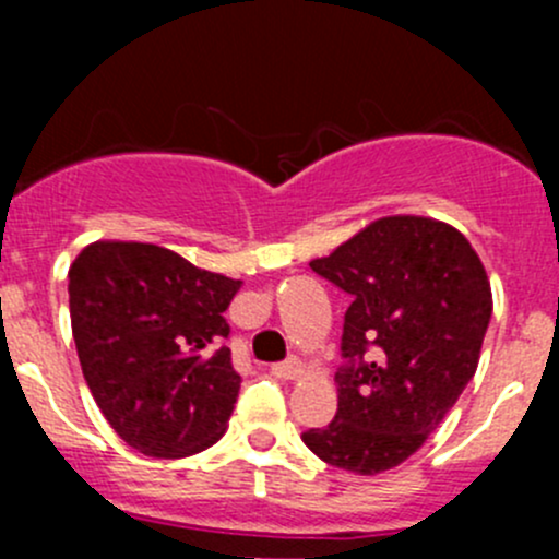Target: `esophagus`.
<instances>
[{
  "mask_svg": "<svg viewBox=\"0 0 559 559\" xmlns=\"http://www.w3.org/2000/svg\"><path fill=\"white\" fill-rule=\"evenodd\" d=\"M273 376L275 379H284V381H292V379H297V376L302 373V365H300V359H286V362H278V365H273Z\"/></svg>",
  "mask_w": 559,
  "mask_h": 559,
  "instance_id": "1",
  "label": "esophagus"
}]
</instances>
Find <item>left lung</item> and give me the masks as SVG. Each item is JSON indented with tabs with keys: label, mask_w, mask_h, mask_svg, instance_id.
<instances>
[{
	"label": "left lung",
	"mask_w": 559,
	"mask_h": 559,
	"mask_svg": "<svg viewBox=\"0 0 559 559\" xmlns=\"http://www.w3.org/2000/svg\"><path fill=\"white\" fill-rule=\"evenodd\" d=\"M311 270L352 306L337 414L302 441L326 465L376 476L427 441L476 373L492 316L487 270L465 235L425 216L379 218Z\"/></svg>",
	"instance_id": "left-lung-1"
}]
</instances>
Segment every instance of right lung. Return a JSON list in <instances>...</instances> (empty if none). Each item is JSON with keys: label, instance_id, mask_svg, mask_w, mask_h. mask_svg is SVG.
Segmentation results:
<instances>
[{"label": "right lung", "instance_id": "1", "mask_svg": "<svg viewBox=\"0 0 559 559\" xmlns=\"http://www.w3.org/2000/svg\"><path fill=\"white\" fill-rule=\"evenodd\" d=\"M240 281L154 243L97 240L70 267V319L83 379L112 430L156 460L227 432L240 376L224 311Z\"/></svg>", "mask_w": 559, "mask_h": 559}]
</instances>
